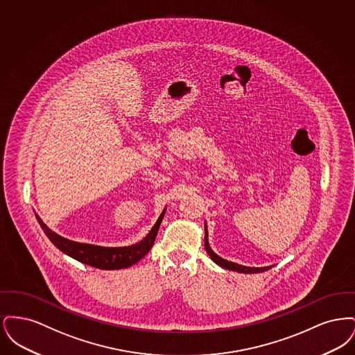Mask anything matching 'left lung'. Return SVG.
Segmentation results:
<instances>
[{"mask_svg": "<svg viewBox=\"0 0 355 355\" xmlns=\"http://www.w3.org/2000/svg\"><path fill=\"white\" fill-rule=\"evenodd\" d=\"M205 249L207 254L210 255V258L217 263L220 265V268L223 269H227V270L238 271V272H245V274H254V272H262V271L269 270L270 266L268 268H248V266H242V265H238L234 262H230V261H226L223 258H220V255L214 253L211 250V248L209 246V241H207V227L205 225Z\"/></svg>", "mask_w": 355, "mask_h": 355, "instance_id": "obj_1", "label": "left lung"}]
</instances>
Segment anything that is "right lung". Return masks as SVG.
Here are the masks:
<instances>
[{
  "label": "right lung",
  "mask_w": 355,
  "mask_h": 355,
  "mask_svg": "<svg viewBox=\"0 0 355 355\" xmlns=\"http://www.w3.org/2000/svg\"><path fill=\"white\" fill-rule=\"evenodd\" d=\"M165 214V210L159 216L155 225L153 226L150 233L145 236L139 243H135L132 246H125V248H102V246H96V245H87V243H78L74 241L67 239L64 236L55 234L51 232V229L41 220L38 216L37 220L42 230L45 232L46 236L53 242L55 248H58L62 253L68 254L69 257L83 262L85 265L102 269V270H119V269H125L132 265L137 263L141 258H144L149 250L152 249L155 241V236L158 233L159 225L162 222Z\"/></svg>",
  "instance_id": "1"
}]
</instances>
